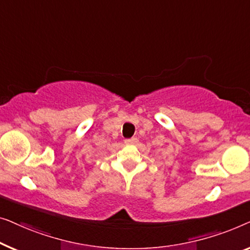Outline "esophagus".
<instances>
[{
    "label": "esophagus",
    "instance_id": "obj_1",
    "mask_svg": "<svg viewBox=\"0 0 250 250\" xmlns=\"http://www.w3.org/2000/svg\"><path fill=\"white\" fill-rule=\"evenodd\" d=\"M125 144H129V145H135V144L138 143V139L135 138V137H132V138L125 139Z\"/></svg>",
    "mask_w": 250,
    "mask_h": 250
}]
</instances>
